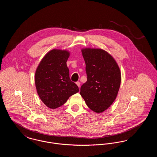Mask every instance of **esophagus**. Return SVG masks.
Segmentation results:
<instances>
[{
    "label": "esophagus",
    "instance_id": "34e87169",
    "mask_svg": "<svg viewBox=\"0 0 157 157\" xmlns=\"http://www.w3.org/2000/svg\"><path fill=\"white\" fill-rule=\"evenodd\" d=\"M76 85H78V86L79 88V87H80V84H81L80 82H79V81H78V82H76Z\"/></svg>",
    "mask_w": 157,
    "mask_h": 157
}]
</instances>
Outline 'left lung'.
<instances>
[{
	"mask_svg": "<svg viewBox=\"0 0 157 157\" xmlns=\"http://www.w3.org/2000/svg\"><path fill=\"white\" fill-rule=\"evenodd\" d=\"M82 53L87 81L81 86L80 94L92 111L104 112L117 96L121 80L120 68L112 56L102 49L86 48Z\"/></svg>",
	"mask_w": 157,
	"mask_h": 157,
	"instance_id": "left-lung-1",
	"label": "left lung"
}]
</instances>
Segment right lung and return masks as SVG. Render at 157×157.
<instances>
[{
	"instance_id": "1",
	"label": "right lung",
	"mask_w": 157,
	"mask_h": 157,
	"mask_svg": "<svg viewBox=\"0 0 157 157\" xmlns=\"http://www.w3.org/2000/svg\"><path fill=\"white\" fill-rule=\"evenodd\" d=\"M69 53L53 49L46 54L35 73V85L39 97L48 107L55 109L79 92L71 81L67 65Z\"/></svg>"
}]
</instances>
